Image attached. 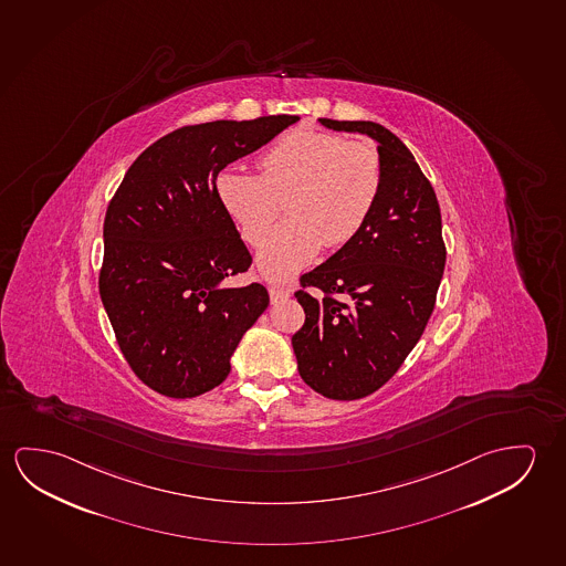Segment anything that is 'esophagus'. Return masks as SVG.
<instances>
[{
	"instance_id": "34e87169",
	"label": "esophagus",
	"mask_w": 566,
	"mask_h": 566,
	"mask_svg": "<svg viewBox=\"0 0 566 566\" xmlns=\"http://www.w3.org/2000/svg\"><path fill=\"white\" fill-rule=\"evenodd\" d=\"M269 292L272 304H279V302H282V300L290 297V290H286V287L276 286V284H272V286L269 287Z\"/></svg>"
}]
</instances>
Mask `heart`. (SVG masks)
<instances>
[{
	"mask_svg": "<svg viewBox=\"0 0 566 566\" xmlns=\"http://www.w3.org/2000/svg\"><path fill=\"white\" fill-rule=\"evenodd\" d=\"M382 160L370 143L331 130H287L261 157V175L229 166L216 191L249 244H259L282 211L290 218L261 244L269 279H287L315 261L323 244L339 249L365 227L382 190Z\"/></svg>",
	"mask_w": 566,
	"mask_h": 566,
	"instance_id": "b5f03b06",
	"label": "heart"
}]
</instances>
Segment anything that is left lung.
I'll return each mask as SVG.
<instances>
[{"label":"left lung","mask_w":566,"mask_h":566,"mask_svg":"<svg viewBox=\"0 0 566 566\" xmlns=\"http://www.w3.org/2000/svg\"><path fill=\"white\" fill-rule=\"evenodd\" d=\"M319 122L378 143L382 190L360 233L300 276L294 296L305 322L292 347L310 388L331 400H360L398 373L433 314L447 261L441 209L391 130L373 122Z\"/></svg>","instance_id":"8db88e82"}]
</instances>
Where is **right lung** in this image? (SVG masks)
I'll use <instances>...</instances> for the list:
<instances>
[{"label":"right lung","instance_id":"add662e5","mask_svg":"<svg viewBox=\"0 0 566 566\" xmlns=\"http://www.w3.org/2000/svg\"><path fill=\"white\" fill-rule=\"evenodd\" d=\"M297 119L184 125L140 153L109 201L99 296L123 357L150 390L196 398L219 386L269 307L262 284H223L252 256L216 178Z\"/></svg>","mask_w":566,"mask_h":566}]
</instances>
